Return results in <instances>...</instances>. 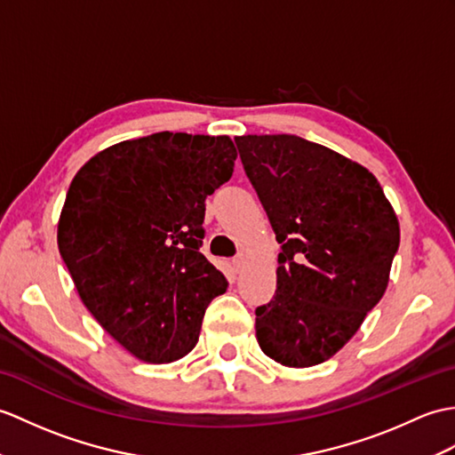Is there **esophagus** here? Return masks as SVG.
I'll return each mask as SVG.
<instances>
[{"label":"esophagus","instance_id":"34e87169","mask_svg":"<svg viewBox=\"0 0 455 455\" xmlns=\"http://www.w3.org/2000/svg\"><path fill=\"white\" fill-rule=\"evenodd\" d=\"M244 263H246L244 253H236V256L232 258V267H235L236 271H240L242 267H244Z\"/></svg>","mask_w":455,"mask_h":455}]
</instances>
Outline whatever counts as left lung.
I'll list each match as a JSON object with an SVG mask.
<instances>
[{"label":"left lung","instance_id":"left-lung-1","mask_svg":"<svg viewBox=\"0 0 455 455\" xmlns=\"http://www.w3.org/2000/svg\"><path fill=\"white\" fill-rule=\"evenodd\" d=\"M235 143L281 244L258 343L284 366L320 364L384 297L399 248L394 207L372 172L323 145L287 133Z\"/></svg>","mask_w":455,"mask_h":455}]
</instances>
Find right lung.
Returning a JSON list of instances; mask_svg holds the SVG:
<instances>
[{
    "mask_svg": "<svg viewBox=\"0 0 455 455\" xmlns=\"http://www.w3.org/2000/svg\"><path fill=\"white\" fill-rule=\"evenodd\" d=\"M235 161L227 135L161 132L108 147L73 178L61 259L94 320L140 361L192 351L209 302L227 291L199 248L205 199Z\"/></svg>",
    "mask_w": 455,
    "mask_h": 455,
    "instance_id": "add662e5",
    "label": "right lung"
}]
</instances>
